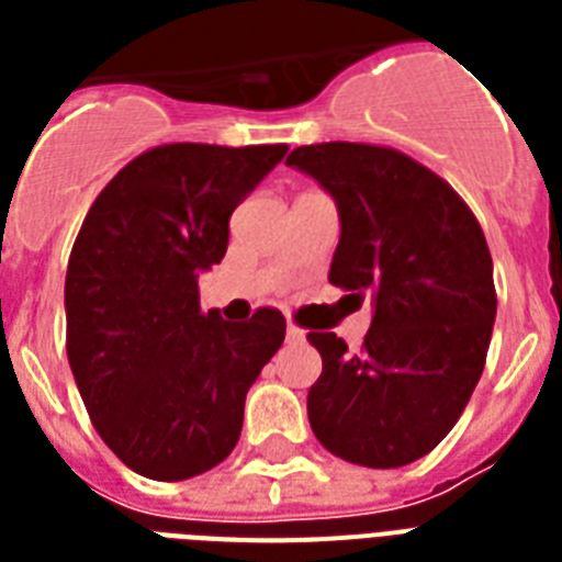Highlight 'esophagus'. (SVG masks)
<instances>
[{
  "label": "esophagus",
  "instance_id": "1",
  "mask_svg": "<svg viewBox=\"0 0 562 562\" xmlns=\"http://www.w3.org/2000/svg\"><path fill=\"white\" fill-rule=\"evenodd\" d=\"M285 338H289V344H300V341H306V333H303L300 326L289 324L285 326Z\"/></svg>",
  "mask_w": 562,
  "mask_h": 562
}]
</instances>
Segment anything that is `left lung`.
I'll list each match as a JSON object with an SVG mask.
<instances>
[{
	"instance_id": "1",
	"label": "left lung",
	"mask_w": 562,
	"mask_h": 562,
	"mask_svg": "<svg viewBox=\"0 0 562 562\" xmlns=\"http://www.w3.org/2000/svg\"><path fill=\"white\" fill-rule=\"evenodd\" d=\"M289 166L333 194L341 215L329 282L373 303L359 352L308 333L324 373L308 423L344 461L391 470L428 454L467 408L487 361L496 285L487 238L443 178L396 148L303 145Z\"/></svg>"
}]
</instances>
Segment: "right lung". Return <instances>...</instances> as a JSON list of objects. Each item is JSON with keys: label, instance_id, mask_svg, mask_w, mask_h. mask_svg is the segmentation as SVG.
I'll return each instance as SVG.
<instances>
[{"label": "right lung", "instance_id": "obj_1", "mask_svg": "<svg viewBox=\"0 0 562 562\" xmlns=\"http://www.w3.org/2000/svg\"><path fill=\"white\" fill-rule=\"evenodd\" d=\"M289 145H160L92 201L66 268V356L92 426L154 481L218 467L245 396L285 338L277 308L201 312L198 277L227 254L229 215Z\"/></svg>", "mask_w": 562, "mask_h": 562}]
</instances>
